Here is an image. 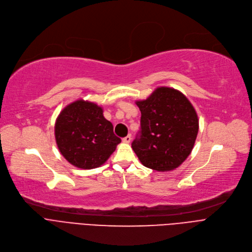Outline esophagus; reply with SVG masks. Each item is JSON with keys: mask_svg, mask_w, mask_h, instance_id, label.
<instances>
[{"mask_svg": "<svg viewBox=\"0 0 252 252\" xmlns=\"http://www.w3.org/2000/svg\"><path fill=\"white\" fill-rule=\"evenodd\" d=\"M131 141V136L130 135H127L126 137H125L124 139H123V142L124 143H129Z\"/></svg>", "mask_w": 252, "mask_h": 252, "instance_id": "esophagus-1", "label": "esophagus"}]
</instances>
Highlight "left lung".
I'll return each instance as SVG.
<instances>
[{
    "instance_id": "left-lung-1",
    "label": "left lung",
    "mask_w": 252,
    "mask_h": 252,
    "mask_svg": "<svg viewBox=\"0 0 252 252\" xmlns=\"http://www.w3.org/2000/svg\"><path fill=\"white\" fill-rule=\"evenodd\" d=\"M141 111V130L131 148L146 167L168 171L190 155L199 128L197 113L183 93L159 87L136 102Z\"/></svg>"
}]
</instances>
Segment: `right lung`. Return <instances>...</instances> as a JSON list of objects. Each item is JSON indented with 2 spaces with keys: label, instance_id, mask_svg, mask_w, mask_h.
<instances>
[{
  "label": "right lung",
  "instance_id": "add662e5",
  "mask_svg": "<svg viewBox=\"0 0 252 252\" xmlns=\"http://www.w3.org/2000/svg\"><path fill=\"white\" fill-rule=\"evenodd\" d=\"M58 149L72 165L91 169L102 165L122 140L96 103L76 100L60 112L55 124Z\"/></svg>",
  "mask_w": 252,
  "mask_h": 252
}]
</instances>
